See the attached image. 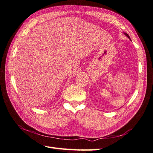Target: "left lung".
I'll return each instance as SVG.
<instances>
[{"mask_svg":"<svg viewBox=\"0 0 153 153\" xmlns=\"http://www.w3.org/2000/svg\"><path fill=\"white\" fill-rule=\"evenodd\" d=\"M123 34H124V35H126V36L128 37L129 39L131 40V39H130V37H129V35H128V33H123Z\"/></svg>","mask_w":153,"mask_h":153,"instance_id":"obj_1","label":"left lung"}]
</instances>
